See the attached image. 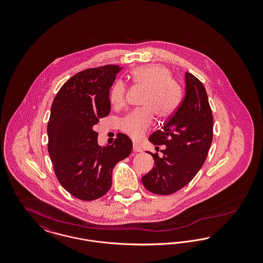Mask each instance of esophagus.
Segmentation results:
<instances>
[{"instance_id":"1","label":"esophagus","mask_w":263,"mask_h":263,"mask_svg":"<svg viewBox=\"0 0 263 263\" xmlns=\"http://www.w3.org/2000/svg\"><path fill=\"white\" fill-rule=\"evenodd\" d=\"M133 151H134L135 153H138V152H141L142 149H141V147H140L138 144L134 143V144H133Z\"/></svg>"}]
</instances>
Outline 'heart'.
<instances>
[{"mask_svg":"<svg viewBox=\"0 0 263 263\" xmlns=\"http://www.w3.org/2000/svg\"><path fill=\"white\" fill-rule=\"evenodd\" d=\"M133 83L146 88L142 101L144 108L128 113L120 120V129L130 137H141L153 124V112L162 119L170 118L177 109L181 100V89L173 80L170 70L159 64L143 65L131 72ZM126 86L123 82H116L110 89L109 100L114 106L124 103Z\"/></svg>","mask_w":263,"mask_h":263,"instance_id":"b5f03b06","label":"heart"}]
</instances>
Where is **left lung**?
Returning a JSON list of instances; mask_svg holds the SVG:
<instances>
[{"label":"left lung","mask_w":263,"mask_h":263,"mask_svg":"<svg viewBox=\"0 0 263 263\" xmlns=\"http://www.w3.org/2000/svg\"><path fill=\"white\" fill-rule=\"evenodd\" d=\"M213 140V115L206 89L200 81L185 73V97L175 114L149 141L163 157L154 155L155 166L142 177L149 191L168 195L185 186L199 172Z\"/></svg>","instance_id":"obj_1"}]
</instances>
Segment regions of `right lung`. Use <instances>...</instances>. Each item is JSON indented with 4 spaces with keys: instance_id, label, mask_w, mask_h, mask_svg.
I'll return each instance as SVG.
<instances>
[{
    "instance_id": "1",
    "label": "right lung",
    "mask_w": 263,
    "mask_h": 263,
    "mask_svg": "<svg viewBox=\"0 0 263 263\" xmlns=\"http://www.w3.org/2000/svg\"><path fill=\"white\" fill-rule=\"evenodd\" d=\"M121 70L106 65L77 73L51 106L47 135L54 172L63 187L81 200L103 196L111 187L113 167L132 151L125 134L118 133L112 145L101 147L93 130L110 112L109 89Z\"/></svg>"
}]
</instances>
